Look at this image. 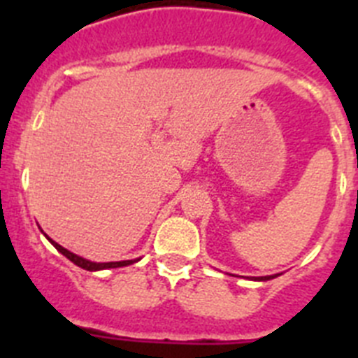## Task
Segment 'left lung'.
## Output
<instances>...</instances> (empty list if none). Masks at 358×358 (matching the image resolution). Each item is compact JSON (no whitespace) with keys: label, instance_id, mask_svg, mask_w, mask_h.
<instances>
[{"label":"left lung","instance_id":"1","mask_svg":"<svg viewBox=\"0 0 358 358\" xmlns=\"http://www.w3.org/2000/svg\"><path fill=\"white\" fill-rule=\"evenodd\" d=\"M280 276V274H273V276H260V278H249V280L252 281H268V280H273V278Z\"/></svg>","mask_w":358,"mask_h":358}]
</instances>
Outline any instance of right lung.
I'll use <instances>...</instances> for the list:
<instances>
[{
  "label": "right lung",
  "instance_id": "obj_1",
  "mask_svg": "<svg viewBox=\"0 0 358 358\" xmlns=\"http://www.w3.org/2000/svg\"><path fill=\"white\" fill-rule=\"evenodd\" d=\"M41 229V227H39ZM44 236L50 240V243H52L53 248L57 249V251L61 252V255H64L66 258H68L69 262H73L75 265H78V267L85 268V271H103V268H116V267H127V265H132L136 264V262H140V258H136V260H123V262H107V264H96V262H91V260H85V258H82V256L75 255V252L68 251V249H64L62 245H59V243L55 242V240L50 238L46 233H44Z\"/></svg>",
  "mask_w": 358,
  "mask_h": 358
}]
</instances>
